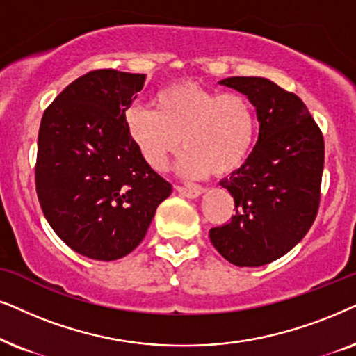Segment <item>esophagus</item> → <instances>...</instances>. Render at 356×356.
<instances>
[{"label": "esophagus", "instance_id": "34e87169", "mask_svg": "<svg viewBox=\"0 0 356 356\" xmlns=\"http://www.w3.org/2000/svg\"><path fill=\"white\" fill-rule=\"evenodd\" d=\"M175 191L187 198H197L198 195H202V192H203L202 188H198V187H184V186H177L175 187Z\"/></svg>", "mask_w": 356, "mask_h": 356}]
</instances>
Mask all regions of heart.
Listing matches in <instances>:
<instances>
[{
  "instance_id": "1",
  "label": "heart",
  "mask_w": 356,
  "mask_h": 356,
  "mask_svg": "<svg viewBox=\"0 0 356 356\" xmlns=\"http://www.w3.org/2000/svg\"><path fill=\"white\" fill-rule=\"evenodd\" d=\"M153 106L154 111L130 107L123 115L129 136L153 169L168 168L182 141L187 151L179 169L191 177L227 175L248 159L257 134V115L243 94H220L182 81L156 92Z\"/></svg>"
}]
</instances>
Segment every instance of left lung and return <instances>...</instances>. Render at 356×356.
I'll return each instance as SVG.
<instances>
[{"mask_svg": "<svg viewBox=\"0 0 356 356\" xmlns=\"http://www.w3.org/2000/svg\"><path fill=\"white\" fill-rule=\"evenodd\" d=\"M220 84L248 96L260 129L245 163L220 182L236 213L211 227L210 239L227 262L260 267L290 252L316 220L324 136L305 102L270 79L233 76Z\"/></svg>", "mask_w": 356, "mask_h": 356, "instance_id": "8db88e82", "label": "left lung"}]
</instances>
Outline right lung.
Returning <instances> with one entry per match:
<instances>
[{
    "label": "right lung",
    "mask_w": 356,
    "mask_h": 356,
    "mask_svg": "<svg viewBox=\"0 0 356 356\" xmlns=\"http://www.w3.org/2000/svg\"><path fill=\"white\" fill-rule=\"evenodd\" d=\"M143 84L145 74L89 71L42 117L37 197L51 229L84 257L107 262L130 254L172 192L125 127L123 115Z\"/></svg>",
    "instance_id": "add662e5"
}]
</instances>
